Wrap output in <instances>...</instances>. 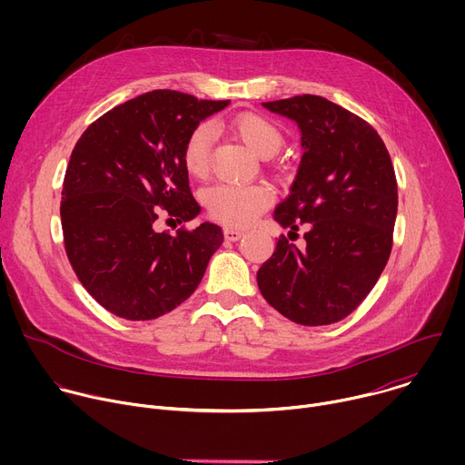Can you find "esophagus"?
I'll list each match as a JSON object with an SVG mask.
<instances>
[{
  "label": "esophagus",
  "mask_w": 465,
  "mask_h": 465,
  "mask_svg": "<svg viewBox=\"0 0 465 465\" xmlns=\"http://www.w3.org/2000/svg\"><path fill=\"white\" fill-rule=\"evenodd\" d=\"M244 233L241 232V230H233V228H224V237H226V241H232V242H235V241H239L241 237H242Z\"/></svg>",
  "instance_id": "1"
}]
</instances>
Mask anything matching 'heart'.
Masks as SVG:
<instances>
[{
  "mask_svg": "<svg viewBox=\"0 0 465 465\" xmlns=\"http://www.w3.org/2000/svg\"><path fill=\"white\" fill-rule=\"evenodd\" d=\"M233 134L257 156L271 158L282 147V132L267 117L257 114H241L230 123ZM213 128L208 123L198 124L183 145V165L191 176L204 178L212 167ZM204 201L213 219L228 226L252 224L272 201V193L261 183H219L206 191Z\"/></svg>",
  "mask_w": 465,
  "mask_h": 465,
  "instance_id": "heart-1",
  "label": "heart"
}]
</instances>
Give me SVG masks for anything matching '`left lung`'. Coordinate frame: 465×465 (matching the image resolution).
<instances>
[{
  "instance_id": "8db88e82",
  "label": "left lung",
  "mask_w": 465,
  "mask_h": 465,
  "mask_svg": "<svg viewBox=\"0 0 465 465\" xmlns=\"http://www.w3.org/2000/svg\"><path fill=\"white\" fill-rule=\"evenodd\" d=\"M302 132L291 194L274 210L289 233L307 226L305 248L282 237L257 285L276 311L302 325L335 323L370 294L391 252L397 182L371 124L318 95L262 103Z\"/></svg>"
}]
</instances>
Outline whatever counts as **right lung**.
Instances as JSON below:
<instances>
[{
    "label": "right lung",
    "instance_id": "1",
    "mask_svg": "<svg viewBox=\"0 0 465 465\" xmlns=\"http://www.w3.org/2000/svg\"><path fill=\"white\" fill-rule=\"evenodd\" d=\"M230 101L174 90L130 99L94 121L64 176V246L83 287L124 320H154L201 283L223 230L203 223L156 232L160 213L187 223L201 213L191 194L183 145L191 130Z\"/></svg>",
    "mask_w": 465,
    "mask_h": 465
}]
</instances>
